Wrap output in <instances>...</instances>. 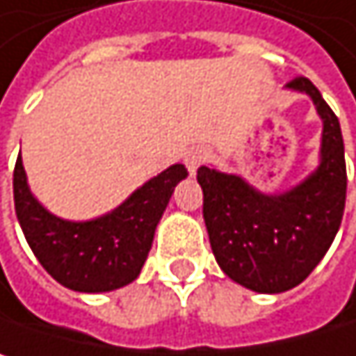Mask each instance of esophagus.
I'll list each match as a JSON object with an SVG mask.
<instances>
[{"mask_svg":"<svg viewBox=\"0 0 356 356\" xmlns=\"http://www.w3.org/2000/svg\"><path fill=\"white\" fill-rule=\"evenodd\" d=\"M211 158V152L207 147H194L186 154V166L192 175H196V170Z\"/></svg>","mask_w":356,"mask_h":356,"instance_id":"esophagus-1","label":"esophagus"}]
</instances>
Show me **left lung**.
I'll return each instance as SVG.
<instances>
[{
  "instance_id": "1",
  "label": "left lung",
  "mask_w": 356,
  "mask_h": 356,
  "mask_svg": "<svg viewBox=\"0 0 356 356\" xmlns=\"http://www.w3.org/2000/svg\"><path fill=\"white\" fill-rule=\"evenodd\" d=\"M286 89L309 95L323 122L313 172L286 192L265 194L240 175L198 168L213 254L229 280L259 294H280L309 277L330 250L346 202L338 116L307 76H296Z\"/></svg>"
}]
</instances>
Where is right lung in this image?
Listing matches in <instances>:
<instances>
[{
    "instance_id": "obj_1",
    "label": "right lung",
    "mask_w": 356,
    "mask_h": 356,
    "mask_svg": "<svg viewBox=\"0 0 356 356\" xmlns=\"http://www.w3.org/2000/svg\"><path fill=\"white\" fill-rule=\"evenodd\" d=\"M186 177L184 164H172L114 211L89 221H66L51 215L33 196L18 156L14 166L16 217L33 254L58 284L85 294L112 292L137 280L156 225L175 186Z\"/></svg>"
}]
</instances>
